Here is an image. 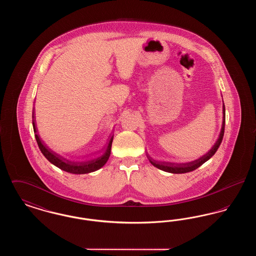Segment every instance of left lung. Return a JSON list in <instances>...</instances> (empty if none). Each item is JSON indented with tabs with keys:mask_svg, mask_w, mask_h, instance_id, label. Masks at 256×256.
<instances>
[{
	"mask_svg": "<svg viewBox=\"0 0 256 256\" xmlns=\"http://www.w3.org/2000/svg\"><path fill=\"white\" fill-rule=\"evenodd\" d=\"M222 114H224V116H222V130H220V134L219 139L217 140L216 144L207 152L206 154H204L200 158L196 159L195 161H192V162H189V163H182V164H174V163H169V162H158V161H156V160L148 158L150 163L154 167L158 168L160 170H165V172H172V174H184V172H192V170L198 169L200 166H202L204 162H206L208 159L211 158L215 154V152L219 148L220 145L222 141V137H224V124H226L224 104Z\"/></svg>",
	"mask_w": 256,
	"mask_h": 256,
	"instance_id": "obj_1",
	"label": "left lung"
}]
</instances>
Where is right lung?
<instances>
[{
  "mask_svg": "<svg viewBox=\"0 0 256 256\" xmlns=\"http://www.w3.org/2000/svg\"><path fill=\"white\" fill-rule=\"evenodd\" d=\"M32 118H34V112H32ZM32 124H34V130L36 132L37 144H38L41 152L52 164L58 167L61 170L71 172V174H88V172H95V170H98L100 168H102L110 158L113 136L110 139V144L108 146L106 152L102 156L90 160V161H86V162H74V161H69L67 159L63 158L60 154L54 152L50 148L46 146L44 144V142L40 139L39 134H36V128L34 120L32 122Z\"/></svg>",
  "mask_w": 256,
  "mask_h": 256,
  "instance_id": "1",
  "label": "right lung"
}]
</instances>
